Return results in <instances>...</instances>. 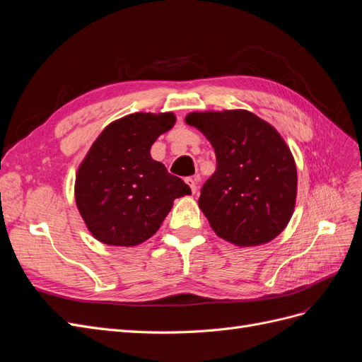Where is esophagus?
Wrapping results in <instances>:
<instances>
[{"label": "esophagus", "mask_w": 362, "mask_h": 362, "mask_svg": "<svg viewBox=\"0 0 362 362\" xmlns=\"http://www.w3.org/2000/svg\"><path fill=\"white\" fill-rule=\"evenodd\" d=\"M198 177H193V178H187L185 180V182H187L189 185H190V189H192V193H196V189H198Z\"/></svg>", "instance_id": "esophagus-1"}]
</instances>
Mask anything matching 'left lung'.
<instances>
[{"label": "left lung", "instance_id": "left-lung-1", "mask_svg": "<svg viewBox=\"0 0 362 362\" xmlns=\"http://www.w3.org/2000/svg\"><path fill=\"white\" fill-rule=\"evenodd\" d=\"M185 124L199 129L216 154L217 169L199 196L213 231L240 247L276 238L298 196L296 161L278 129L242 108L192 112Z\"/></svg>", "mask_w": 362, "mask_h": 362}]
</instances>
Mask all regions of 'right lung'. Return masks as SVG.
<instances>
[{
	"mask_svg": "<svg viewBox=\"0 0 362 362\" xmlns=\"http://www.w3.org/2000/svg\"><path fill=\"white\" fill-rule=\"evenodd\" d=\"M177 116L133 113L113 120L93 141L75 175L76 208L104 245L133 247L154 235L173 206L192 194L181 178L151 157L154 141Z\"/></svg>",
	"mask_w": 362,
	"mask_h": 362,
	"instance_id": "add662e5",
	"label": "right lung"
}]
</instances>
